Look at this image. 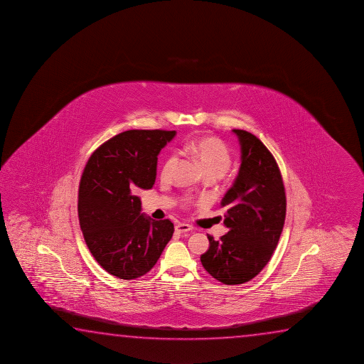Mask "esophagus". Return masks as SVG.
<instances>
[{
  "mask_svg": "<svg viewBox=\"0 0 364 364\" xmlns=\"http://www.w3.org/2000/svg\"><path fill=\"white\" fill-rule=\"evenodd\" d=\"M191 229L193 228L190 227L189 224H185V223H180V224L175 227V230H176V232H179V234L191 232Z\"/></svg>",
  "mask_w": 364,
  "mask_h": 364,
  "instance_id": "esophagus-1",
  "label": "esophagus"
}]
</instances>
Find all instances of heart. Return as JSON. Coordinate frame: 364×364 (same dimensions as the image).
<instances>
[{"label": "heart", "mask_w": 364, "mask_h": 364, "mask_svg": "<svg viewBox=\"0 0 364 364\" xmlns=\"http://www.w3.org/2000/svg\"><path fill=\"white\" fill-rule=\"evenodd\" d=\"M183 151L188 153L200 164L206 174H216L222 176L232 164V155L227 145L216 137L203 136L186 141ZM178 156L170 155L161 168V176L168 178L174 171Z\"/></svg>", "instance_id": "1"}]
</instances>
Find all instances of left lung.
<instances>
[{
	"mask_svg": "<svg viewBox=\"0 0 364 364\" xmlns=\"http://www.w3.org/2000/svg\"><path fill=\"white\" fill-rule=\"evenodd\" d=\"M242 151L237 179L222 200L228 232L208 235L200 257L206 272L223 284H242L268 264L284 227L287 199L278 164L258 137L234 129Z\"/></svg>",
	"mask_w": 364,
	"mask_h": 364,
	"instance_id": "obj_1",
	"label": "left lung"
}]
</instances>
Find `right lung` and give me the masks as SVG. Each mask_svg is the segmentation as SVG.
I'll list each match as a JSON object with an SVG mask.
<instances>
[{"label":"right lung","instance_id":"obj_1","mask_svg":"<svg viewBox=\"0 0 364 364\" xmlns=\"http://www.w3.org/2000/svg\"><path fill=\"white\" fill-rule=\"evenodd\" d=\"M176 132L127 130L96 149L79 188L80 228L96 262L120 279H136L173 237L168 219L142 214L139 189H151L160 150Z\"/></svg>","mask_w":364,"mask_h":364}]
</instances>
